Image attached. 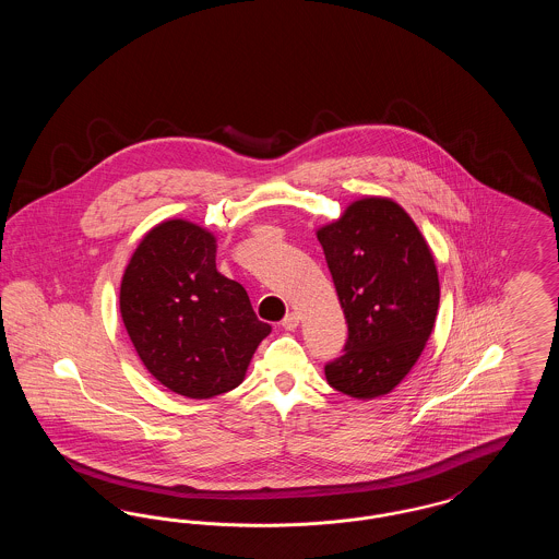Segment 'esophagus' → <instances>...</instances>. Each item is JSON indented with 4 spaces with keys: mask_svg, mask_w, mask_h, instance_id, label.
Returning a JSON list of instances; mask_svg holds the SVG:
<instances>
[{
    "mask_svg": "<svg viewBox=\"0 0 559 559\" xmlns=\"http://www.w3.org/2000/svg\"><path fill=\"white\" fill-rule=\"evenodd\" d=\"M297 326H299V314L289 312V314L283 319V329H287V331H295Z\"/></svg>",
    "mask_w": 559,
    "mask_h": 559,
    "instance_id": "34e87169",
    "label": "esophagus"
}]
</instances>
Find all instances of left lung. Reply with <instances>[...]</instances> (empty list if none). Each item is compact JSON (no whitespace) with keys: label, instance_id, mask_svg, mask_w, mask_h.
Wrapping results in <instances>:
<instances>
[{"label":"left lung","instance_id":"1","mask_svg":"<svg viewBox=\"0 0 559 559\" xmlns=\"http://www.w3.org/2000/svg\"><path fill=\"white\" fill-rule=\"evenodd\" d=\"M347 320L344 356L324 367L349 399L390 394L419 360L433 331L440 283L413 217L388 197L352 201L317 230Z\"/></svg>","mask_w":559,"mask_h":559}]
</instances>
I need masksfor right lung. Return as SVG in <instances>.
<instances>
[{
  "mask_svg": "<svg viewBox=\"0 0 559 559\" xmlns=\"http://www.w3.org/2000/svg\"><path fill=\"white\" fill-rule=\"evenodd\" d=\"M215 251L207 228L165 219L142 237L121 278L119 310L142 365L187 399L235 390L272 331L242 285L217 272Z\"/></svg>",
  "mask_w": 559,
  "mask_h": 559,
  "instance_id": "obj_1",
  "label": "right lung"
}]
</instances>
